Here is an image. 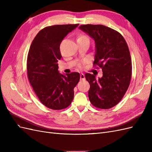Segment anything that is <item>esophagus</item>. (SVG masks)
<instances>
[{
	"label": "esophagus",
	"instance_id": "34e87169",
	"mask_svg": "<svg viewBox=\"0 0 152 152\" xmlns=\"http://www.w3.org/2000/svg\"><path fill=\"white\" fill-rule=\"evenodd\" d=\"M80 80H84L85 79V75H84V73H80Z\"/></svg>",
	"mask_w": 152,
	"mask_h": 152
}]
</instances>
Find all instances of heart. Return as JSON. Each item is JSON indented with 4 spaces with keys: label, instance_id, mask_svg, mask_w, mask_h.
<instances>
[{
    "label": "heart",
    "instance_id": "heart-1",
    "mask_svg": "<svg viewBox=\"0 0 152 152\" xmlns=\"http://www.w3.org/2000/svg\"><path fill=\"white\" fill-rule=\"evenodd\" d=\"M77 40H89V39H88V37H87V36H86V35H80L79 37H78V39H77ZM80 64L79 65V66H80Z\"/></svg>",
    "mask_w": 152,
    "mask_h": 152
}]
</instances>
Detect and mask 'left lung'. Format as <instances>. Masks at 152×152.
I'll use <instances>...</instances> for the list:
<instances>
[{"mask_svg":"<svg viewBox=\"0 0 152 152\" xmlns=\"http://www.w3.org/2000/svg\"><path fill=\"white\" fill-rule=\"evenodd\" d=\"M79 28L94 39L93 64L103 72L98 79L93 74L86 73L90 84L89 99L96 108H112L120 102L130 84L132 63L127 44L120 33L104 25H84Z\"/></svg>","mask_w":152,"mask_h":152,"instance_id":"left-lung-1","label":"left lung"}]
</instances>
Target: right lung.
Wrapping results in <instances>:
<instances>
[{"instance_id":"add662e5","label":"right lung","mask_w":152,"mask_h":152,"mask_svg":"<svg viewBox=\"0 0 152 152\" xmlns=\"http://www.w3.org/2000/svg\"><path fill=\"white\" fill-rule=\"evenodd\" d=\"M79 24L58 25L45 27L35 36L27 58V75L33 89L45 107L62 110L70 105L73 89L80 80L78 72L61 74L58 61L63 39Z\"/></svg>"}]
</instances>
